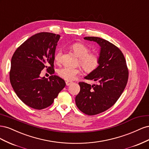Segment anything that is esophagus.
<instances>
[{
	"mask_svg": "<svg viewBox=\"0 0 149 149\" xmlns=\"http://www.w3.org/2000/svg\"><path fill=\"white\" fill-rule=\"evenodd\" d=\"M71 84H72L71 81H66V86H70Z\"/></svg>",
	"mask_w": 149,
	"mask_h": 149,
	"instance_id": "34e87169",
	"label": "esophagus"
}]
</instances>
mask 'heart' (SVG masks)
Instances as JSON below:
<instances>
[{"label": "heart", "mask_w": 149, "mask_h": 149, "mask_svg": "<svg viewBox=\"0 0 149 149\" xmlns=\"http://www.w3.org/2000/svg\"><path fill=\"white\" fill-rule=\"evenodd\" d=\"M70 48L79 57V64L83 67L86 72L92 73L97 69L101 62L100 53L97 52H89V47L82 43H75L71 45ZM61 56L62 51L60 49L55 53L54 58L58 63H60L61 62ZM58 73L61 78L65 80L73 81L81 73V68L80 67L71 68L65 66L58 70Z\"/></svg>", "instance_id": "heart-1"}]
</instances>
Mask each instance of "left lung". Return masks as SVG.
Returning <instances> with one entry per match:
<instances>
[{"label":"left lung","mask_w":149,"mask_h":149,"mask_svg":"<svg viewBox=\"0 0 149 149\" xmlns=\"http://www.w3.org/2000/svg\"><path fill=\"white\" fill-rule=\"evenodd\" d=\"M84 38L100 45L101 62L96 70L84 77L97 84L79 82L75 102L83 113L93 116L109 109L118 100L127 83L129 70L123 53L114 44L100 37Z\"/></svg>","instance_id":"1"}]
</instances>
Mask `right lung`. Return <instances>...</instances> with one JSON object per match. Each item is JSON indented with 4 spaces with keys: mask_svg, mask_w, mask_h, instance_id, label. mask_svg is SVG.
I'll return each instance as SVG.
<instances>
[{
    "mask_svg": "<svg viewBox=\"0 0 149 149\" xmlns=\"http://www.w3.org/2000/svg\"><path fill=\"white\" fill-rule=\"evenodd\" d=\"M60 35L41 32L35 34L18 47L11 60L10 81L15 93L26 105L43 109L52 104L65 86V81L56 75L40 77L46 68L55 73L54 56Z\"/></svg>",
    "mask_w": 149,
    "mask_h": 149,
    "instance_id": "right-lung-1",
    "label": "right lung"
}]
</instances>
